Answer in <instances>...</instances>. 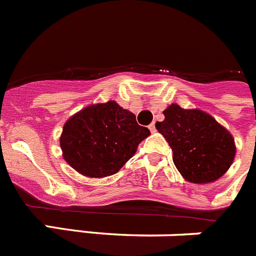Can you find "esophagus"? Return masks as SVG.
Wrapping results in <instances>:
<instances>
[{"label":"esophagus","instance_id":"obj_1","mask_svg":"<svg viewBox=\"0 0 256 256\" xmlns=\"http://www.w3.org/2000/svg\"><path fill=\"white\" fill-rule=\"evenodd\" d=\"M148 130H151V133H155L156 132V128H155V124L151 123L150 126H148Z\"/></svg>","mask_w":256,"mask_h":256}]
</instances>
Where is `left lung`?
Here are the masks:
<instances>
[{
	"mask_svg": "<svg viewBox=\"0 0 256 256\" xmlns=\"http://www.w3.org/2000/svg\"><path fill=\"white\" fill-rule=\"evenodd\" d=\"M165 119L156 122L158 132L173 151V162L191 183H210L230 169L236 155L234 140L208 112L186 110L177 104L165 108Z\"/></svg>",
	"mask_w": 256,
	"mask_h": 256,
	"instance_id": "obj_1",
	"label": "left lung"
}]
</instances>
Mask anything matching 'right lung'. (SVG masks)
<instances>
[{
    "mask_svg": "<svg viewBox=\"0 0 256 256\" xmlns=\"http://www.w3.org/2000/svg\"><path fill=\"white\" fill-rule=\"evenodd\" d=\"M150 136L136 115L115 101L94 104L69 118L60 146L65 162L90 178L112 176L132 158L138 144Z\"/></svg>",
    "mask_w": 256,
    "mask_h": 256,
    "instance_id": "right-lung-1",
    "label": "right lung"
}]
</instances>
